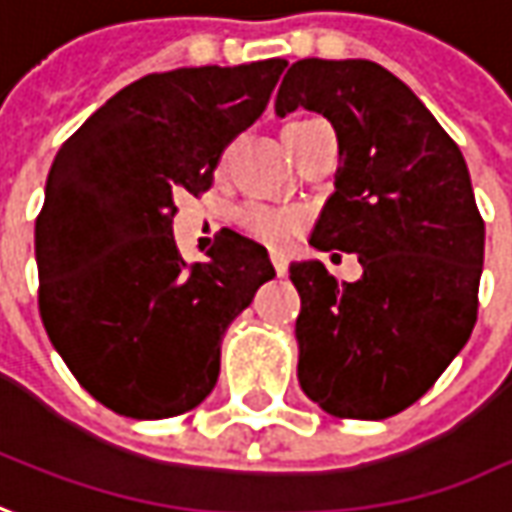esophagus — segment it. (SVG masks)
<instances>
[{
    "instance_id": "1",
    "label": "esophagus",
    "mask_w": 512,
    "mask_h": 512,
    "mask_svg": "<svg viewBox=\"0 0 512 512\" xmlns=\"http://www.w3.org/2000/svg\"><path fill=\"white\" fill-rule=\"evenodd\" d=\"M272 266H274V272L280 274V277L289 272V263H286V257L283 255H272Z\"/></svg>"
}]
</instances>
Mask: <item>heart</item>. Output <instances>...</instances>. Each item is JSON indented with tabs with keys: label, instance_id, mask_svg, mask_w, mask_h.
<instances>
[{
	"label": "heart",
	"instance_id": "obj_1",
	"mask_svg": "<svg viewBox=\"0 0 512 512\" xmlns=\"http://www.w3.org/2000/svg\"><path fill=\"white\" fill-rule=\"evenodd\" d=\"M235 223L249 235L260 240L272 249H283L291 240L297 238V232L303 229L306 215L300 209L289 206H272L263 201H246L235 212Z\"/></svg>",
	"mask_w": 512,
	"mask_h": 512
}]
</instances>
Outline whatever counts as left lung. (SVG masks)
Wrapping results in <instances>:
<instances>
[{"instance_id":"8db88e82","label":"left lung","mask_w":512,"mask_h":512,"mask_svg":"<svg viewBox=\"0 0 512 512\" xmlns=\"http://www.w3.org/2000/svg\"><path fill=\"white\" fill-rule=\"evenodd\" d=\"M297 107L326 115L340 144L311 246L354 252L362 266L357 283H337L320 260L289 266L297 379L326 414L388 419L431 388L476 326L485 221L462 150L385 67L300 59L274 113Z\"/></svg>"}]
</instances>
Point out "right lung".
<instances>
[{"label": "right lung", "mask_w": 512, "mask_h": 512, "mask_svg": "<svg viewBox=\"0 0 512 512\" xmlns=\"http://www.w3.org/2000/svg\"><path fill=\"white\" fill-rule=\"evenodd\" d=\"M286 62L178 67L115 93L56 155L36 218L39 314L104 408L167 419L209 397L221 337L272 280L266 249L221 229L186 263L172 218L263 115Z\"/></svg>", "instance_id": "1"}]
</instances>
